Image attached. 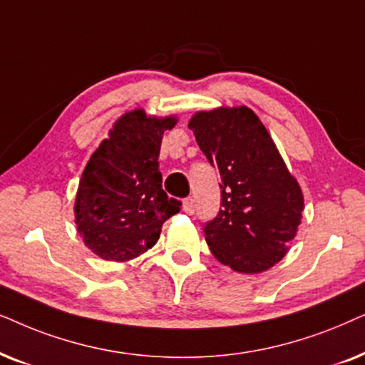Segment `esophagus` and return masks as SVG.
<instances>
[{
  "instance_id": "1",
  "label": "esophagus",
  "mask_w": 365,
  "mask_h": 365,
  "mask_svg": "<svg viewBox=\"0 0 365 365\" xmlns=\"http://www.w3.org/2000/svg\"><path fill=\"white\" fill-rule=\"evenodd\" d=\"M183 210H185L187 213H190V215L195 212V200H193L192 197H188L183 200Z\"/></svg>"
}]
</instances>
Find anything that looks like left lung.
Here are the masks:
<instances>
[{"instance_id":"8db88e82","label":"left lung","mask_w":365,"mask_h":365,"mask_svg":"<svg viewBox=\"0 0 365 365\" xmlns=\"http://www.w3.org/2000/svg\"><path fill=\"white\" fill-rule=\"evenodd\" d=\"M220 173V210L203 225L212 254L240 274L269 270L287 254L304 195L274 140L247 106L198 111L188 121Z\"/></svg>"}]
</instances>
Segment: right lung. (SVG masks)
Returning a JSON list of instances; mask_svg holds the SVG:
<instances>
[{
  "mask_svg": "<svg viewBox=\"0 0 365 365\" xmlns=\"http://www.w3.org/2000/svg\"><path fill=\"white\" fill-rule=\"evenodd\" d=\"M175 123V116L128 111L86 163L76 192V230L103 260L126 262L152 249L163 222L180 212L182 202L163 192L158 170L163 132Z\"/></svg>",
  "mask_w": 365,
  "mask_h": 365,
  "instance_id": "1",
  "label": "right lung"
}]
</instances>
